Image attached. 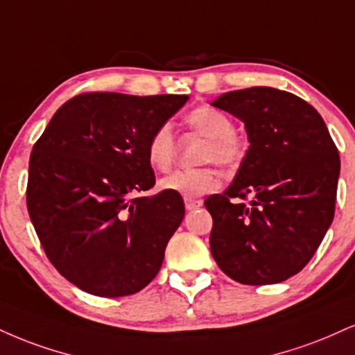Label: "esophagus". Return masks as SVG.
Returning a JSON list of instances; mask_svg holds the SVG:
<instances>
[{"mask_svg":"<svg viewBox=\"0 0 355 355\" xmlns=\"http://www.w3.org/2000/svg\"><path fill=\"white\" fill-rule=\"evenodd\" d=\"M203 205L202 200H191V198H185V208L189 211L191 210H196V208H200Z\"/></svg>","mask_w":355,"mask_h":355,"instance_id":"34e87169","label":"esophagus"}]
</instances>
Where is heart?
I'll return each instance as SVG.
<instances>
[{
  "instance_id": "1",
  "label": "heart",
  "mask_w": 355,
  "mask_h": 355,
  "mask_svg": "<svg viewBox=\"0 0 355 355\" xmlns=\"http://www.w3.org/2000/svg\"><path fill=\"white\" fill-rule=\"evenodd\" d=\"M189 125L200 135L207 137L203 162H216L225 168H233L241 162L243 148L240 140L234 137V123L221 110L200 107L187 119ZM175 137L168 123H164L150 135L147 142V159L155 170L165 172L175 160ZM220 187V175L213 166L193 170H175L160 180V189L182 195L185 198H195L205 193H211Z\"/></svg>"
}]
</instances>
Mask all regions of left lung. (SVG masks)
I'll return each mask as SVG.
<instances>
[{
  "mask_svg": "<svg viewBox=\"0 0 355 355\" xmlns=\"http://www.w3.org/2000/svg\"><path fill=\"white\" fill-rule=\"evenodd\" d=\"M211 105L240 119L250 142L232 185L205 200L211 254L238 283H281L309 263L332 223L339 153L318 110L291 92L250 87Z\"/></svg>",
  "mask_w": 355,
  "mask_h": 355,
  "instance_id": "left-lung-1",
  "label": "left lung"
}]
</instances>
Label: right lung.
I'll list each match as a JSON object with an SVG mask.
<instances>
[{"label": "right lung", "instance_id": "add662e5", "mask_svg": "<svg viewBox=\"0 0 355 355\" xmlns=\"http://www.w3.org/2000/svg\"><path fill=\"white\" fill-rule=\"evenodd\" d=\"M189 96L80 94L58 109L29 159L28 211L46 256L101 297L144 289L185 216L180 195L152 189L150 135Z\"/></svg>", "mask_w": 355, "mask_h": 355}]
</instances>
